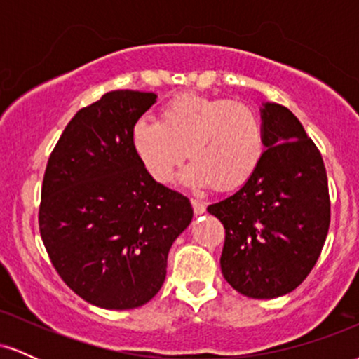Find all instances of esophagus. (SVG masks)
Wrapping results in <instances>:
<instances>
[{
	"instance_id": "34e87169",
	"label": "esophagus",
	"mask_w": 359,
	"mask_h": 359,
	"mask_svg": "<svg viewBox=\"0 0 359 359\" xmlns=\"http://www.w3.org/2000/svg\"><path fill=\"white\" fill-rule=\"evenodd\" d=\"M191 203H192V209H194V212H196V216H201V214L205 212L204 203H201V201H197V199H192Z\"/></svg>"
}]
</instances>
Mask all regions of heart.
I'll return each instance as SVG.
<instances>
[{"label":"heart","instance_id":"heart-1","mask_svg":"<svg viewBox=\"0 0 359 359\" xmlns=\"http://www.w3.org/2000/svg\"><path fill=\"white\" fill-rule=\"evenodd\" d=\"M131 147L156 182H168L187 151L192 163L180 182L233 191L255 174L265 138L262 119L246 102L182 93L160 108L158 121L135 123Z\"/></svg>","mask_w":359,"mask_h":359}]
</instances>
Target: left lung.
I'll return each mask as SVG.
<instances>
[{"mask_svg":"<svg viewBox=\"0 0 359 359\" xmlns=\"http://www.w3.org/2000/svg\"><path fill=\"white\" fill-rule=\"evenodd\" d=\"M265 148L255 174L208 208L226 229L221 271L251 299L288 294L314 269L331 221L319 150L290 109L263 102Z\"/></svg>","mask_w":359,"mask_h":359,"instance_id":"obj_1","label":"left lung"}]
</instances>
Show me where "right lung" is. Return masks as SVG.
<instances>
[{"label": "right lung", "mask_w": 359, "mask_h": 359, "mask_svg": "<svg viewBox=\"0 0 359 359\" xmlns=\"http://www.w3.org/2000/svg\"><path fill=\"white\" fill-rule=\"evenodd\" d=\"M155 102L154 93L111 90L77 111L43 175L39 224L52 265L102 309H135L158 294L170 246L194 216L131 147V128Z\"/></svg>", "instance_id": "obj_1"}]
</instances>
